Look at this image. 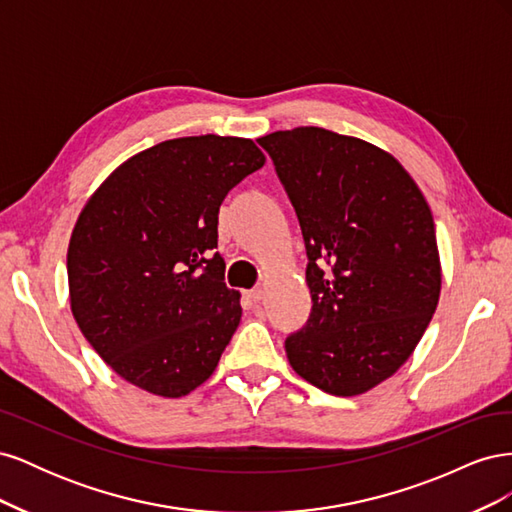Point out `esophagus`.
<instances>
[{"label":"esophagus","instance_id":"obj_1","mask_svg":"<svg viewBox=\"0 0 512 512\" xmlns=\"http://www.w3.org/2000/svg\"><path fill=\"white\" fill-rule=\"evenodd\" d=\"M245 294H247V299H250V301H254V303H260L262 299H265V290H262V288H254V290H247Z\"/></svg>","mask_w":512,"mask_h":512}]
</instances>
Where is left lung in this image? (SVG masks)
I'll return each mask as SVG.
<instances>
[{
    "label": "left lung",
    "instance_id": "obj_1",
    "mask_svg": "<svg viewBox=\"0 0 512 512\" xmlns=\"http://www.w3.org/2000/svg\"><path fill=\"white\" fill-rule=\"evenodd\" d=\"M297 211L312 314L286 339L292 369L337 397L408 361L436 312L442 267L431 209L391 153L324 128L258 138Z\"/></svg>",
    "mask_w": 512,
    "mask_h": 512
}]
</instances>
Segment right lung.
<instances>
[{
  "mask_svg": "<svg viewBox=\"0 0 512 512\" xmlns=\"http://www.w3.org/2000/svg\"><path fill=\"white\" fill-rule=\"evenodd\" d=\"M265 160L250 138H173L117 166L87 198L68 245L70 307L126 382L175 399L218 367L241 320V294L213 252L218 213Z\"/></svg>",
  "mask_w": 512,
  "mask_h": 512,
  "instance_id": "right-lung-1",
  "label": "right lung"
}]
</instances>
